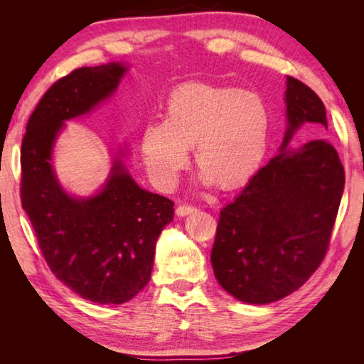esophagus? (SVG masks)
Segmentation results:
<instances>
[{"mask_svg":"<svg viewBox=\"0 0 364 364\" xmlns=\"http://www.w3.org/2000/svg\"><path fill=\"white\" fill-rule=\"evenodd\" d=\"M197 211V208L196 206H192V205H180L176 208V214L178 215H188V214H192V213H196Z\"/></svg>","mask_w":364,"mask_h":364,"instance_id":"1","label":"esophagus"}]
</instances>
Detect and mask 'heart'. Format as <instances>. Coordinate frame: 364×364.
<instances>
[{
  "label": "heart",
  "instance_id": "obj_1",
  "mask_svg": "<svg viewBox=\"0 0 364 364\" xmlns=\"http://www.w3.org/2000/svg\"><path fill=\"white\" fill-rule=\"evenodd\" d=\"M270 111L253 90L191 82L168 95L162 122H149L139 141L144 166L159 188H172L188 164V149L208 181L236 189L266 156Z\"/></svg>",
  "mask_w": 364,
  "mask_h": 364
}]
</instances>
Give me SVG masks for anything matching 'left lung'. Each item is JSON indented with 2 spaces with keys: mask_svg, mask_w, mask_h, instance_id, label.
<instances>
[{
  "mask_svg": "<svg viewBox=\"0 0 364 364\" xmlns=\"http://www.w3.org/2000/svg\"><path fill=\"white\" fill-rule=\"evenodd\" d=\"M288 131L282 153L222 208L211 252L214 275L231 296L264 305L299 289L326 258L344 191V167L323 139L283 151L300 127L327 131L326 106L288 76Z\"/></svg>",
  "mask_w": 364,
  "mask_h": 364,
  "instance_id": "obj_1",
  "label": "left lung"
}]
</instances>
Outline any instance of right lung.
I'll list each match as a JSON object with an SVG mask.
<instances>
[{"instance_id":"1","label":"right lung","mask_w":364,"mask_h":364,"mask_svg":"<svg viewBox=\"0 0 364 364\" xmlns=\"http://www.w3.org/2000/svg\"><path fill=\"white\" fill-rule=\"evenodd\" d=\"M122 64L81 67L58 80L31 114L21 142V206L51 272L82 299L120 305L150 282L158 236L173 202L139 188L120 161L100 194L78 200L59 186L51 149L64 120L109 97Z\"/></svg>"}]
</instances>
